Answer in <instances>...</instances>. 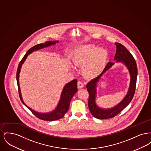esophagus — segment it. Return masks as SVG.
<instances>
[{"label": "esophagus", "instance_id": "1", "mask_svg": "<svg viewBox=\"0 0 151 151\" xmlns=\"http://www.w3.org/2000/svg\"><path fill=\"white\" fill-rule=\"evenodd\" d=\"M84 87V84H83V83L82 82V81H79L78 82V88H79V89H81V88H83Z\"/></svg>", "mask_w": 151, "mask_h": 151}]
</instances>
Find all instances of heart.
Here are the masks:
<instances>
[{
  "mask_svg": "<svg viewBox=\"0 0 151 151\" xmlns=\"http://www.w3.org/2000/svg\"><path fill=\"white\" fill-rule=\"evenodd\" d=\"M108 52L93 45H86L79 49L74 62L79 65H85L84 73L88 77L96 76L104 68L107 62Z\"/></svg>",
  "mask_w": 151,
  "mask_h": 151,
  "instance_id": "b5f03b06",
  "label": "heart"
}]
</instances>
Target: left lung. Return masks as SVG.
Here are the masks:
<instances>
[{
  "instance_id": "left-lung-1",
  "label": "left lung",
  "mask_w": 151,
  "mask_h": 151,
  "mask_svg": "<svg viewBox=\"0 0 151 151\" xmlns=\"http://www.w3.org/2000/svg\"><path fill=\"white\" fill-rule=\"evenodd\" d=\"M116 46L114 60L116 62H121L125 65L129 70L130 75V83L128 92L124 99L118 105L110 109H102L97 106L96 103L97 94L96 87L97 83L102 75L110 69L114 63L108 62L102 72L97 78L90 81L86 88L89 93L88 107L92 115L99 119H105L114 117L126 108L131 101L135 93L137 84V68L135 60L129 51L121 43H115Z\"/></svg>"
}]
</instances>
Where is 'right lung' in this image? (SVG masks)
Returning <instances> with one entry per match:
<instances>
[{
    "label": "right lung",
    "mask_w": 151,
    "mask_h": 151,
    "mask_svg": "<svg viewBox=\"0 0 151 151\" xmlns=\"http://www.w3.org/2000/svg\"><path fill=\"white\" fill-rule=\"evenodd\" d=\"M58 41H47L45 43H41L37 45L36 46H33L32 48H30L26 54L22 58V60L20 61L19 65H18L17 70V73H16V80H17V86H18V90H19V94L20 96V99L22 101V104L27 107L28 108L29 110L32 111V113L35 115H36L37 118L39 119H41L42 120L44 121H56L58 120L62 117L64 116L65 114L67 112L69 106H70V101L72 99V97L74 96V94L76 93L78 91V86H77V80L76 79H74L70 81V83L66 84L64 86L63 91L62 92L61 96H60V100L59 101V103L58 104L57 108L55 109L52 111H51L49 113H38L37 111H35L34 110L32 109L31 108H29L28 106L24 101L22 100V93H21V91H20V88L19 86V74L21 70L22 65L24 63V61L27 59V56L33 52L35 51L38 50L39 49H43L44 47H46L48 46H50L53 45H55L56 43H58Z\"/></svg>",
    "instance_id": "1"
}]
</instances>
